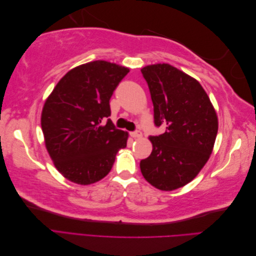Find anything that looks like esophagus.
Segmentation results:
<instances>
[{"label":"esophagus","mask_w":256,"mask_h":256,"mask_svg":"<svg viewBox=\"0 0 256 256\" xmlns=\"http://www.w3.org/2000/svg\"><path fill=\"white\" fill-rule=\"evenodd\" d=\"M130 136L134 138H138L142 136V132H141V131L136 130V131H132V132H130Z\"/></svg>","instance_id":"obj_1"}]
</instances>
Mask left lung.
Masks as SVG:
<instances>
[{
	"instance_id": "1",
	"label": "left lung",
	"mask_w": 256,
	"mask_h": 256,
	"mask_svg": "<svg viewBox=\"0 0 256 256\" xmlns=\"http://www.w3.org/2000/svg\"><path fill=\"white\" fill-rule=\"evenodd\" d=\"M154 104V126L164 134L150 136L152 152L141 160L145 180L172 191L190 182L205 166L218 132V118L196 79L168 64L141 69Z\"/></svg>"
}]
</instances>
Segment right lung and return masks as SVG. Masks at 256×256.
I'll use <instances>...</instances> for the list:
<instances>
[{"instance_id":"obj_1","label":"right lung","mask_w":256,"mask_h":256,"mask_svg":"<svg viewBox=\"0 0 256 256\" xmlns=\"http://www.w3.org/2000/svg\"><path fill=\"white\" fill-rule=\"evenodd\" d=\"M129 69L106 60L68 72L46 100L44 143L54 166L68 180L90 184L109 174L128 134L110 118V99ZM106 124H104V122Z\"/></svg>"}]
</instances>
